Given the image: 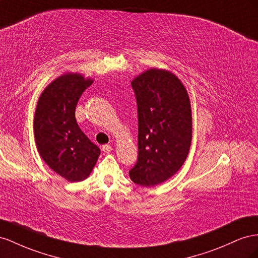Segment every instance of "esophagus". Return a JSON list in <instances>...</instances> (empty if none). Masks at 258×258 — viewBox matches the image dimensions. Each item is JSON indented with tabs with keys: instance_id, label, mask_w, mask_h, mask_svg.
I'll use <instances>...</instances> for the list:
<instances>
[{
	"instance_id": "1",
	"label": "esophagus",
	"mask_w": 258,
	"mask_h": 258,
	"mask_svg": "<svg viewBox=\"0 0 258 258\" xmlns=\"http://www.w3.org/2000/svg\"><path fill=\"white\" fill-rule=\"evenodd\" d=\"M112 150H113V148H112V146H110V145L105 144V145L102 146V151H103L104 153H109Z\"/></svg>"
}]
</instances>
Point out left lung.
Masks as SVG:
<instances>
[{"label": "left lung", "mask_w": 258, "mask_h": 258, "mask_svg": "<svg viewBox=\"0 0 258 258\" xmlns=\"http://www.w3.org/2000/svg\"><path fill=\"white\" fill-rule=\"evenodd\" d=\"M138 104V161L130 179L142 186L168 180L181 168L192 140L189 94L172 73L152 68L131 81Z\"/></svg>", "instance_id": "1"}]
</instances>
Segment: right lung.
Wrapping results in <instances>:
<instances>
[{
    "label": "right lung",
    "instance_id": "1",
    "mask_svg": "<svg viewBox=\"0 0 258 258\" xmlns=\"http://www.w3.org/2000/svg\"><path fill=\"white\" fill-rule=\"evenodd\" d=\"M92 82L77 73L59 76L41 93L34 113L33 131L40 156L71 182L89 177L101 154L75 117L81 94Z\"/></svg>",
    "mask_w": 258,
    "mask_h": 258
}]
</instances>
